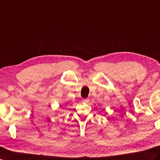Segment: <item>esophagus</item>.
<instances>
[{
  "mask_svg": "<svg viewBox=\"0 0 160 160\" xmlns=\"http://www.w3.org/2000/svg\"><path fill=\"white\" fill-rule=\"evenodd\" d=\"M89 98L83 99V100H82V102H83V103H88V102H89Z\"/></svg>",
  "mask_w": 160,
  "mask_h": 160,
  "instance_id": "obj_1",
  "label": "esophagus"
}]
</instances>
